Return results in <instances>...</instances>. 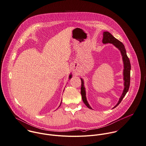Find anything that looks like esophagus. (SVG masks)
Instances as JSON below:
<instances>
[{
  "label": "esophagus",
  "instance_id": "34e87169",
  "mask_svg": "<svg viewBox=\"0 0 146 146\" xmlns=\"http://www.w3.org/2000/svg\"><path fill=\"white\" fill-rule=\"evenodd\" d=\"M78 67H77V66H76V65L73 66V67H72V70H73V72L74 73H77V72H78Z\"/></svg>",
  "mask_w": 146,
  "mask_h": 146
}]
</instances>
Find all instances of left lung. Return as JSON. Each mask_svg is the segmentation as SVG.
Instances as JSON below:
<instances>
[{"instance_id":"left-lung-1","label":"left lung","mask_w":146,"mask_h":146,"mask_svg":"<svg viewBox=\"0 0 146 146\" xmlns=\"http://www.w3.org/2000/svg\"><path fill=\"white\" fill-rule=\"evenodd\" d=\"M103 43H112L113 45H115L117 48H118L119 51H121V55L122 56L123 64H124V69H123V80H124V90L123 91V92L122 94V95L121 98L119 99V101L118 103L113 108H116L117 106L121 102L122 100L123 99V97L126 94L127 92L129 90V88L130 87V69H131V65L130 62L129 58L127 57L126 54V51L124 45L123 43L115 38L108 31H105L103 33ZM81 94L82 95V98L84 103L85 104V105L88 107V108L91 109V107L90 106V105L88 103L86 98V92H85V88H84V81L82 79H81Z\"/></svg>"}]
</instances>
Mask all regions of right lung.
I'll return each instance as SVG.
<instances>
[{"label": "right lung", "instance_id": "right-lung-1", "mask_svg": "<svg viewBox=\"0 0 146 146\" xmlns=\"http://www.w3.org/2000/svg\"><path fill=\"white\" fill-rule=\"evenodd\" d=\"M71 77H72V75H70V76H69V79H70V78H71ZM61 104H60V106H61ZM60 106H59V107H60Z\"/></svg>", "mask_w": 146, "mask_h": 146}]
</instances>
